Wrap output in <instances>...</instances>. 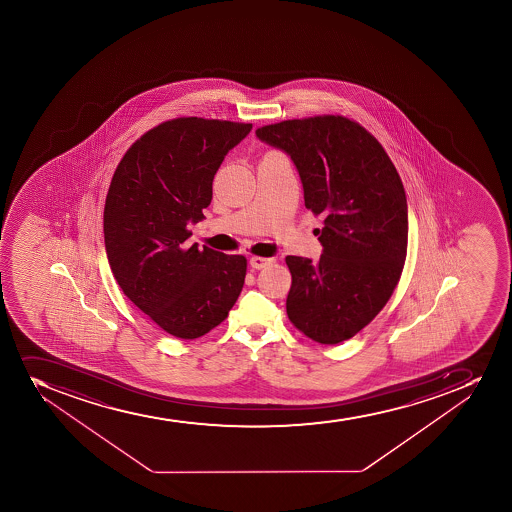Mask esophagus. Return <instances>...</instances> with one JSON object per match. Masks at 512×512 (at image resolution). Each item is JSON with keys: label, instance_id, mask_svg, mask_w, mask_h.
<instances>
[{"label": "esophagus", "instance_id": "esophagus-1", "mask_svg": "<svg viewBox=\"0 0 512 512\" xmlns=\"http://www.w3.org/2000/svg\"><path fill=\"white\" fill-rule=\"evenodd\" d=\"M270 264H274V259H265V257H252L250 259V267L255 270L265 269Z\"/></svg>", "mask_w": 512, "mask_h": 512}]
</instances>
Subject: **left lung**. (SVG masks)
Instances as JSON below:
<instances>
[{"mask_svg": "<svg viewBox=\"0 0 512 512\" xmlns=\"http://www.w3.org/2000/svg\"><path fill=\"white\" fill-rule=\"evenodd\" d=\"M262 142L299 170L305 207L324 215L317 264L289 255L290 322L319 344L354 337L384 309L407 255V198L375 137L340 115L265 125Z\"/></svg>", "mask_w": 512, "mask_h": 512, "instance_id": "left-lung-1", "label": "left lung"}]
</instances>
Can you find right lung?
I'll use <instances>...</instances> for the list:
<instances>
[{"label": "right lung", "instance_id": "1", "mask_svg": "<svg viewBox=\"0 0 512 512\" xmlns=\"http://www.w3.org/2000/svg\"><path fill=\"white\" fill-rule=\"evenodd\" d=\"M252 123L182 117L128 148L108 188L103 233L123 294L160 329L198 339L227 319L242 292L247 259L190 245V223L212 202L228 150Z\"/></svg>", "mask_w": 512, "mask_h": 512}]
</instances>
